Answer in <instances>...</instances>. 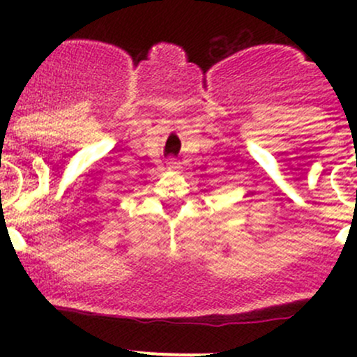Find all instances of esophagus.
<instances>
[{
  "label": "esophagus",
  "instance_id": "esophagus-1",
  "mask_svg": "<svg viewBox=\"0 0 357 357\" xmlns=\"http://www.w3.org/2000/svg\"><path fill=\"white\" fill-rule=\"evenodd\" d=\"M166 167H167V169H169V171H178V169H179V162L176 161L174 158H169V159H167V161H166Z\"/></svg>",
  "mask_w": 357,
  "mask_h": 357
}]
</instances>
